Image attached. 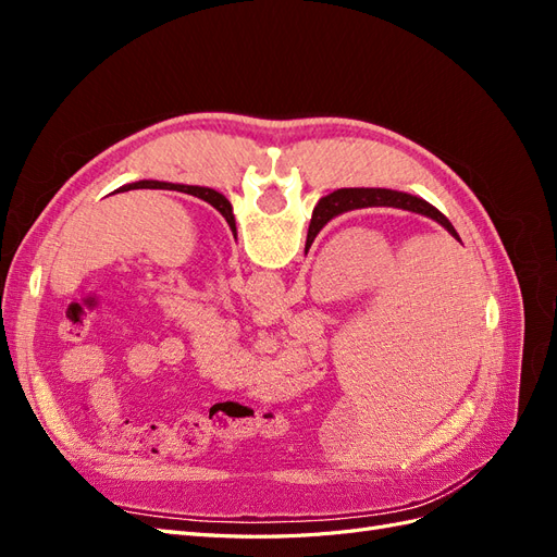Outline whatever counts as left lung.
<instances>
[{
	"label": "left lung",
	"instance_id": "8db88e82",
	"mask_svg": "<svg viewBox=\"0 0 557 557\" xmlns=\"http://www.w3.org/2000/svg\"><path fill=\"white\" fill-rule=\"evenodd\" d=\"M127 190H176V193H185L209 201V205L221 211V215L227 221L230 230L237 234V223H234V213H232V205L227 201L225 195H221L218 190L211 188H201V185H183V183H166V181H137V183H127L123 188H117L115 193H127Z\"/></svg>",
	"mask_w": 557,
	"mask_h": 557
}]
</instances>
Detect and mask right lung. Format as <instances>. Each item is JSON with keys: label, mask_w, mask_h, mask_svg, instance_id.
I'll return each mask as SVG.
<instances>
[{"label": "right lung", "mask_w": 557, "mask_h": 557, "mask_svg": "<svg viewBox=\"0 0 557 557\" xmlns=\"http://www.w3.org/2000/svg\"><path fill=\"white\" fill-rule=\"evenodd\" d=\"M372 207H391V209H401V211H411V213L432 218L434 223H440L444 230H448L453 234L455 239L460 242L458 232H455L448 218L440 209H434L425 199H420L409 193L387 190V188H342V190L330 193L327 197H323L315 205L309 234H307V246L313 244L318 232L323 230L332 221V218L348 213V211H356V209H372Z\"/></svg>", "instance_id": "obj_1"}]
</instances>
